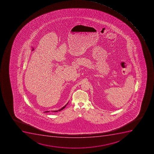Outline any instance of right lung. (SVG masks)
<instances>
[{
	"mask_svg": "<svg viewBox=\"0 0 154 154\" xmlns=\"http://www.w3.org/2000/svg\"><path fill=\"white\" fill-rule=\"evenodd\" d=\"M68 103L67 104H66L65 106H64L63 107H62L61 108H60V109L57 110H55V111H52V112H53V111H54V112H57V111H61V110H62L63 109H64V108L66 106H67V104H68ZM50 112V111H45V112Z\"/></svg>",
	"mask_w": 154,
	"mask_h": 154,
	"instance_id": "1",
	"label": "right lung"
}]
</instances>
